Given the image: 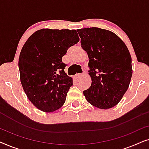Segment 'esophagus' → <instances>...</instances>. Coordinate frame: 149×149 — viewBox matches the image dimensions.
<instances>
[{
  "label": "esophagus",
  "instance_id": "34e87169",
  "mask_svg": "<svg viewBox=\"0 0 149 149\" xmlns=\"http://www.w3.org/2000/svg\"><path fill=\"white\" fill-rule=\"evenodd\" d=\"M83 77V74H77L76 75H74V79H80V78H81V77Z\"/></svg>",
  "mask_w": 149,
  "mask_h": 149
}]
</instances>
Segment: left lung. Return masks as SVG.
Listing matches in <instances>:
<instances>
[{
    "instance_id": "obj_1",
    "label": "left lung",
    "mask_w": 149,
    "mask_h": 149,
    "mask_svg": "<svg viewBox=\"0 0 149 149\" xmlns=\"http://www.w3.org/2000/svg\"><path fill=\"white\" fill-rule=\"evenodd\" d=\"M81 47L89 59L91 86L83 91L87 102L100 109L121 101L132 76V57L125 42L114 32L99 28L77 30Z\"/></svg>"
}]
</instances>
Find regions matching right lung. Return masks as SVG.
Segmentation results:
<instances>
[{"instance_id":"right-lung-1","label":"right lung","mask_w":149,"mask_h":149,"mask_svg":"<svg viewBox=\"0 0 149 149\" xmlns=\"http://www.w3.org/2000/svg\"><path fill=\"white\" fill-rule=\"evenodd\" d=\"M79 41L75 30L43 28L24 45L18 63L20 81L28 98L40 111L52 113L64 104L72 78L64 72L62 58Z\"/></svg>"}]
</instances>
